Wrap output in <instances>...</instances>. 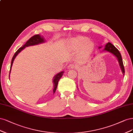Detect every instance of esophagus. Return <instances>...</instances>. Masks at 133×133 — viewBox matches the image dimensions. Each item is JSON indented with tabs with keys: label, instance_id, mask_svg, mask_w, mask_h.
<instances>
[{
	"label": "esophagus",
	"instance_id": "esophagus-1",
	"mask_svg": "<svg viewBox=\"0 0 133 133\" xmlns=\"http://www.w3.org/2000/svg\"><path fill=\"white\" fill-rule=\"evenodd\" d=\"M75 67H76V65H75L74 63L70 64V65L68 66V69H74V68H75Z\"/></svg>",
	"mask_w": 133,
	"mask_h": 133
}]
</instances>
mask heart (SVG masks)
Returning a JSON list of instances; mask_svg holds the SVG:
<instances>
[{
    "instance_id": "1",
    "label": "heart",
    "mask_w": 133,
    "mask_h": 133,
    "mask_svg": "<svg viewBox=\"0 0 133 133\" xmlns=\"http://www.w3.org/2000/svg\"><path fill=\"white\" fill-rule=\"evenodd\" d=\"M85 39L81 37H76L74 38H72V39L70 41V44L72 47L75 48V49H77L80 48V47L82 46L84 42L85 41ZM85 47L88 50H89L91 48V45H89L88 44H85Z\"/></svg>"
}]
</instances>
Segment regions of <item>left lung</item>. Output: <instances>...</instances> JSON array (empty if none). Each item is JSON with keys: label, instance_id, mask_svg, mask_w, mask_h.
I'll return each instance as SVG.
<instances>
[{"label": "left lung", "instance_id": "8db88e82", "mask_svg": "<svg viewBox=\"0 0 133 133\" xmlns=\"http://www.w3.org/2000/svg\"><path fill=\"white\" fill-rule=\"evenodd\" d=\"M101 46L99 47V49H101ZM103 51H107V52H109L111 54H112L113 55H114L115 56L117 57V58L118 59L120 67H121V69L122 70V72L123 73V75H124L125 70H124V67L123 65L122 56H121V53H120L119 51H118V50L116 48H115V47L113 45L110 43V42H108V43H107L105 45Z\"/></svg>", "mask_w": 133, "mask_h": 133}]
</instances>
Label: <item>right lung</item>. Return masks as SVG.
Instances as JSON below:
<instances>
[{
	"label": "right lung",
	"instance_id": "right-lung-1",
	"mask_svg": "<svg viewBox=\"0 0 133 133\" xmlns=\"http://www.w3.org/2000/svg\"><path fill=\"white\" fill-rule=\"evenodd\" d=\"M45 42V40L44 38H43V37H41L40 35H35L33 36H32L31 38H30L27 41V42L25 43V44H24L22 47H21L20 48H19L18 50H17L16 52L15 53L14 55L12 57V58L11 59V66H10V72L9 74H10V71H11V68L12 65V63L14 62V59L15 58L16 56L18 55L21 51H22L23 49H24L25 48V47H28V46H33V45H38L39 44H41L43 43V42ZM64 71H62L60 72L58 74H57L56 75H55V77H54L53 79V83H54V89H53V92L54 93H55L56 90L57 85H58V81L61 78V77L62 76V75H63ZM10 76V75H9Z\"/></svg>",
	"mask_w": 133,
	"mask_h": 133
}]
</instances>
